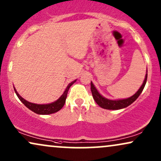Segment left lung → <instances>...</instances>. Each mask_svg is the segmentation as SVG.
<instances>
[{
  "mask_svg": "<svg viewBox=\"0 0 161 161\" xmlns=\"http://www.w3.org/2000/svg\"><path fill=\"white\" fill-rule=\"evenodd\" d=\"M146 81H147V73H146V74L145 79H144L143 85H142L141 87H140L139 90H138L133 96H131V97L124 99L111 100V99L105 98L104 97H103V96L98 92V91L97 90V88H96L94 85L93 84L92 82H91V89L95 102L101 108L108 110H118L128 107L138 98V97H139L140 93H142L144 87H145Z\"/></svg>",
  "mask_w": 161,
  "mask_h": 161,
  "instance_id": "8db88e82",
  "label": "left lung"
}]
</instances>
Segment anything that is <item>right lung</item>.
Masks as SVG:
<instances>
[{"mask_svg":"<svg viewBox=\"0 0 161 161\" xmlns=\"http://www.w3.org/2000/svg\"><path fill=\"white\" fill-rule=\"evenodd\" d=\"M76 80H74V82H70V84L67 86L65 91H64L63 94L59 98L57 99L56 101L53 102V103H50V104L40 105L30 103V102L26 101L24 98H22L21 96L18 94L15 87H14V90H15V92L16 93V95L18 96V99L22 102V103H23L26 108H28L30 110H31L32 111H33V112H35L36 114H53L57 112V111H58L59 110L62 109V108L63 106H64L66 101L67 95H68L69 88H70L71 85L74 84V82H76Z\"/></svg>","mask_w":161,"mask_h":161,"instance_id":"1","label":"right lung"}]
</instances>
